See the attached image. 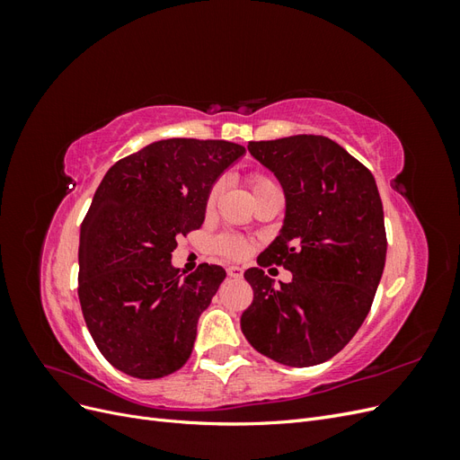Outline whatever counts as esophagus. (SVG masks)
I'll use <instances>...</instances> for the list:
<instances>
[{"label": "esophagus", "instance_id": "obj_1", "mask_svg": "<svg viewBox=\"0 0 460 460\" xmlns=\"http://www.w3.org/2000/svg\"><path fill=\"white\" fill-rule=\"evenodd\" d=\"M226 272H228L230 278H242L243 276V269H240V267H228Z\"/></svg>", "mask_w": 460, "mask_h": 460}]
</instances>
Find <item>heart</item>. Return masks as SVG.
I'll list each match as a JSON object with an SVG mask.
<instances>
[{
    "label": "heart",
    "mask_w": 460,
    "mask_h": 460,
    "mask_svg": "<svg viewBox=\"0 0 460 460\" xmlns=\"http://www.w3.org/2000/svg\"><path fill=\"white\" fill-rule=\"evenodd\" d=\"M249 184H252L253 196H257V193H261L264 190L276 188L272 180L267 178L264 174H252V178H249ZM220 190H222L220 182H215L211 186V190H208L207 199H205V208H207V211H213V208H215L217 199L220 196ZM217 249H218V253H222V255L228 257V259H242L249 252V243L242 238V235L225 234V235H220V238L217 240Z\"/></svg>",
    "instance_id": "heart-1"
}]
</instances>
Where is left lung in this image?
Masks as SVG:
<instances>
[{
    "instance_id": "8db88e82",
    "label": "left lung",
    "mask_w": 460,
    "mask_h": 460,
    "mask_svg": "<svg viewBox=\"0 0 460 460\" xmlns=\"http://www.w3.org/2000/svg\"><path fill=\"white\" fill-rule=\"evenodd\" d=\"M249 153L282 184L280 235L245 270L253 303L242 332L255 349L288 367L332 358L365 323L385 264V226L378 186L363 163L324 136L299 134L249 142ZM295 274L273 288L261 269Z\"/></svg>"
}]
</instances>
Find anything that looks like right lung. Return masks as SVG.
<instances>
[{
  "mask_svg": "<svg viewBox=\"0 0 460 460\" xmlns=\"http://www.w3.org/2000/svg\"><path fill=\"white\" fill-rule=\"evenodd\" d=\"M245 153L225 140L171 137L117 161L80 226L78 299L97 349L134 378H163L191 355L199 314L226 272L172 267L178 235L205 220L217 178Z\"/></svg>",
  "mask_w": 460,
  "mask_h": 460,
  "instance_id": "right-lung-1",
  "label": "right lung"
}]
</instances>
